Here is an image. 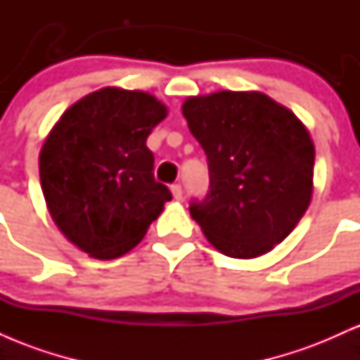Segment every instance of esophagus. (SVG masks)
Returning <instances> with one entry per match:
<instances>
[{"label":"esophagus","mask_w":360,"mask_h":360,"mask_svg":"<svg viewBox=\"0 0 360 360\" xmlns=\"http://www.w3.org/2000/svg\"><path fill=\"white\" fill-rule=\"evenodd\" d=\"M171 193H172V196H174V200H177V201L183 200V188H181V184H172Z\"/></svg>","instance_id":"34e87169"}]
</instances>
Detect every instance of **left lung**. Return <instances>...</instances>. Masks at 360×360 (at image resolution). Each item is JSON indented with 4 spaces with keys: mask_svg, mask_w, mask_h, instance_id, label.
<instances>
[{
    "mask_svg": "<svg viewBox=\"0 0 360 360\" xmlns=\"http://www.w3.org/2000/svg\"><path fill=\"white\" fill-rule=\"evenodd\" d=\"M183 115L210 169L208 196L189 206L193 220L229 257L271 252L311 201L315 146L308 128L260 91L189 96Z\"/></svg>",
    "mask_w": 360,
    "mask_h": 360,
    "instance_id": "obj_1",
    "label": "left lung"
}]
</instances>
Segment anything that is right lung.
Masks as SVG:
<instances>
[{"mask_svg":"<svg viewBox=\"0 0 360 360\" xmlns=\"http://www.w3.org/2000/svg\"><path fill=\"white\" fill-rule=\"evenodd\" d=\"M167 117L150 93L108 86L52 127L39 155L47 210L62 235L94 259L122 257L172 200L154 179L146 142Z\"/></svg>","mask_w":360,"mask_h":360,"instance_id":"1","label":"right lung"}]
</instances>
